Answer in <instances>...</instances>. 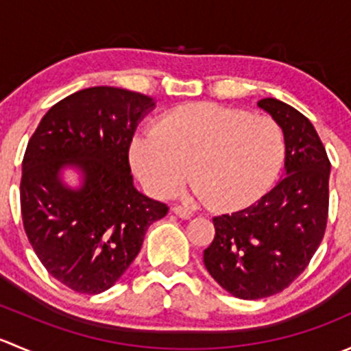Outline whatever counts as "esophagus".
Returning <instances> with one entry per match:
<instances>
[{"label":"esophagus","instance_id":"34e87169","mask_svg":"<svg viewBox=\"0 0 351 351\" xmlns=\"http://www.w3.org/2000/svg\"><path fill=\"white\" fill-rule=\"evenodd\" d=\"M173 212L182 219H190L193 215V212L190 210L189 207H183V205H175V207H173Z\"/></svg>","mask_w":351,"mask_h":351}]
</instances>
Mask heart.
Listing matches in <instances>:
<instances>
[{
	"mask_svg": "<svg viewBox=\"0 0 351 351\" xmlns=\"http://www.w3.org/2000/svg\"><path fill=\"white\" fill-rule=\"evenodd\" d=\"M285 132L270 115L217 104H186L166 112L130 144V161L154 195L175 193L186 175L214 210L256 200L280 173Z\"/></svg>",
	"mask_w": 351,
	"mask_h": 351,
	"instance_id": "heart-1",
	"label": "heart"
}]
</instances>
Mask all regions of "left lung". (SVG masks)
<instances>
[{
	"label": "left lung",
	"mask_w": 351,
	"mask_h": 351,
	"mask_svg": "<svg viewBox=\"0 0 351 351\" xmlns=\"http://www.w3.org/2000/svg\"><path fill=\"white\" fill-rule=\"evenodd\" d=\"M285 132V176L243 210L212 219L215 228L204 263L238 299L256 300L287 289L323 241L329 208V162L316 129L299 110L263 98Z\"/></svg>",
	"instance_id": "obj_1"
}]
</instances>
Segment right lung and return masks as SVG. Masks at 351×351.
<instances>
[{
    "mask_svg": "<svg viewBox=\"0 0 351 351\" xmlns=\"http://www.w3.org/2000/svg\"><path fill=\"white\" fill-rule=\"evenodd\" d=\"M153 98L112 86L76 91L51 107L28 141L22 162L23 228L45 270L80 293L119 280L168 205L134 189L129 147ZM76 165L84 186L62 185Z\"/></svg>",
    "mask_w": 351,
    "mask_h": 351,
    "instance_id": "obj_1",
    "label": "right lung"
}]
</instances>
